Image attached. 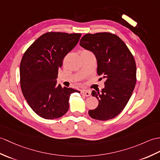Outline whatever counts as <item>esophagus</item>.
<instances>
[{
  "label": "esophagus",
  "mask_w": 160,
  "mask_h": 160,
  "mask_svg": "<svg viewBox=\"0 0 160 160\" xmlns=\"http://www.w3.org/2000/svg\"><path fill=\"white\" fill-rule=\"evenodd\" d=\"M81 95L86 96V97H88V96L91 95V92L88 90H83L80 91Z\"/></svg>",
  "instance_id": "1"
}]
</instances>
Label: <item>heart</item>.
Returning a JSON list of instances; mask_svg holds the SVG:
<instances>
[{"instance_id": "heart-1", "label": "heart", "mask_w": 160, "mask_h": 160, "mask_svg": "<svg viewBox=\"0 0 160 160\" xmlns=\"http://www.w3.org/2000/svg\"><path fill=\"white\" fill-rule=\"evenodd\" d=\"M84 51H87V50H84Z\"/></svg>"}]
</instances>
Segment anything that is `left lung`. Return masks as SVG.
<instances>
[{
    "instance_id": "left-lung-1",
    "label": "left lung",
    "mask_w": 160,
    "mask_h": 160,
    "mask_svg": "<svg viewBox=\"0 0 160 160\" xmlns=\"http://www.w3.org/2000/svg\"><path fill=\"white\" fill-rule=\"evenodd\" d=\"M80 45L91 51L98 61V74L106 78L101 92L92 91L98 106L88 111L94 119L107 121L116 117L127 105L136 83V65L130 50L118 37L111 32L88 33Z\"/></svg>"
}]
</instances>
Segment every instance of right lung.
Segmentation results:
<instances>
[{"label": "right lung", "mask_w": 160, "mask_h": 160, "mask_svg": "<svg viewBox=\"0 0 160 160\" xmlns=\"http://www.w3.org/2000/svg\"><path fill=\"white\" fill-rule=\"evenodd\" d=\"M81 33L48 32L26 50L20 67L24 97L34 112L45 119L63 116L69 109L70 95L80 91L57 84L62 61L78 43Z\"/></svg>", "instance_id": "right-lung-1"}]
</instances>
